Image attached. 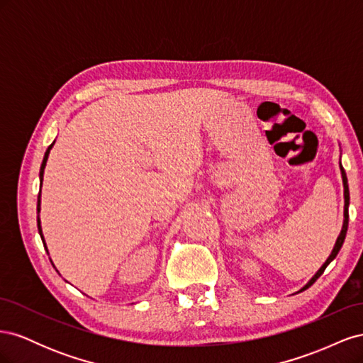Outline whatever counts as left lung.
<instances>
[{
	"label": "left lung",
	"mask_w": 363,
	"mask_h": 363,
	"mask_svg": "<svg viewBox=\"0 0 363 363\" xmlns=\"http://www.w3.org/2000/svg\"><path fill=\"white\" fill-rule=\"evenodd\" d=\"M339 168H340V175H342V183H344V224H342V230H340V233H339V236H337V239H336V244H335V247H333V251H332V255L328 256V259L324 262V265L318 269V272L315 274V276L311 279V281L306 284V286L301 289V291H304V289H307L309 286H312V284L316 281V279L321 276V274L324 272V269L327 268V265L328 263H330L336 256H337V252H339V250H340V247H342V244H344V240H345V236H347V230H348V206H350V191H348V180H347V174H345V171H344V167L342 164L339 163ZM300 291V292H301Z\"/></svg>",
	"instance_id": "obj_1"
}]
</instances>
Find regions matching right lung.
<instances>
[{
  "mask_svg": "<svg viewBox=\"0 0 363 363\" xmlns=\"http://www.w3.org/2000/svg\"><path fill=\"white\" fill-rule=\"evenodd\" d=\"M52 145H54V142H52V144L48 147V150L45 151V156H43V160H42V164H40V172H39L40 186H42V180H43V169H45V164H47V160H48V156H50V151H51ZM39 212H40V191H39V196H38V213H39ZM38 230H39V235H40V238H42L43 247H45V250H47L45 240H43V235H42V227H40V219H39V215H38ZM47 251H48V250H47Z\"/></svg>",
  "mask_w": 363,
  "mask_h": 363,
  "instance_id": "1",
  "label": "right lung"
}]
</instances>
